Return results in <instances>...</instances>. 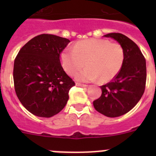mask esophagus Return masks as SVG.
Masks as SVG:
<instances>
[{
	"mask_svg": "<svg viewBox=\"0 0 156 156\" xmlns=\"http://www.w3.org/2000/svg\"><path fill=\"white\" fill-rule=\"evenodd\" d=\"M76 86L83 87H87V84H83V83H76Z\"/></svg>",
	"mask_w": 156,
	"mask_h": 156,
	"instance_id": "esophagus-1",
	"label": "esophagus"
}]
</instances>
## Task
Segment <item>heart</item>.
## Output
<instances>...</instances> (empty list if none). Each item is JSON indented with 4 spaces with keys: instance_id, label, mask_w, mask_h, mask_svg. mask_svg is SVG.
Wrapping results in <instances>:
<instances>
[{
    "instance_id": "1",
    "label": "heart",
    "mask_w": 156,
    "mask_h": 156,
    "mask_svg": "<svg viewBox=\"0 0 156 156\" xmlns=\"http://www.w3.org/2000/svg\"><path fill=\"white\" fill-rule=\"evenodd\" d=\"M62 66L74 75L85 66L88 68L76 75L77 80L108 82L119 73L124 61V51L119 44L105 39H88L76 43L73 49L65 48L60 55Z\"/></svg>"
}]
</instances>
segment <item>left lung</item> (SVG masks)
Instances as JSON below:
<instances>
[{"instance_id":"obj_1","label":"left lung","mask_w":156,"mask_h":156,"mask_svg":"<svg viewBox=\"0 0 156 156\" xmlns=\"http://www.w3.org/2000/svg\"><path fill=\"white\" fill-rule=\"evenodd\" d=\"M119 43L124 51V61L119 73L101 86V95L93 101L98 112L108 117H118L130 111L142 97L146 83V62L133 41L119 33L105 35Z\"/></svg>"}]
</instances>
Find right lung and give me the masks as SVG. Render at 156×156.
Masks as SVG:
<instances>
[{
  "mask_svg": "<svg viewBox=\"0 0 156 156\" xmlns=\"http://www.w3.org/2000/svg\"><path fill=\"white\" fill-rule=\"evenodd\" d=\"M69 40L41 34L34 37L18 53L14 62V86L18 98L32 114L49 118L62 111L75 85L66 73L60 55Z\"/></svg>",
  "mask_w": 156,
  "mask_h": 156,
  "instance_id": "1",
  "label": "right lung"
}]
</instances>
